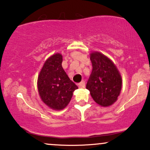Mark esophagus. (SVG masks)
Masks as SVG:
<instances>
[{
	"instance_id": "esophagus-1",
	"label": "esophagus",
	"mask_w": 150,
	"mask_h": 150,
	"mask_svg": "<svg viewBox=\"0 0 150 150\" xmlns=\"http://www.w3.org/2000/svg\"><path fill=\"white\" fill-rule=\"evenodd\" d=\"M78 86L79 88H84L85 86H86V84H85V82L84 81H82L80 82V83H78Z\"/></svg>"
}]
</instances>
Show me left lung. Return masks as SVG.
<instances>
[{
	"label": "left lung",
	"mask_w": 150,
	"mask_h": 150,
	"mask_svg": "<svg viewBox=\"0 0 150 150\" xmlns=\"http://www.w3.org/2000/svg\"><path fill=\"white\" fill-rule=\"evenodd\" d=\"M93 70L86 88L96 103L103 107L112 105L121 90V77L111 59L100 52L91 54Z\"/></svg>",
	"instance_id": "8db88e82"
}]
</instances>
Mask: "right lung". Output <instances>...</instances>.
<instances>
[{"mask_svg":"<svg viewBox=\"0 0 150 150\" xmlns=\"http://www.w3.org/2000/svg\"><path fill=\"white\" fill-rule=\"evenodd\" d=\"M62 62L60 54L52 55L44 64L38 77V91L42 101L54 110L65 108L73 91L78 89L63 70Z\"/></svg>","mask_w":150,"mask_h":150,"instance_id":"1","label":"right lung"}]
</instances>
